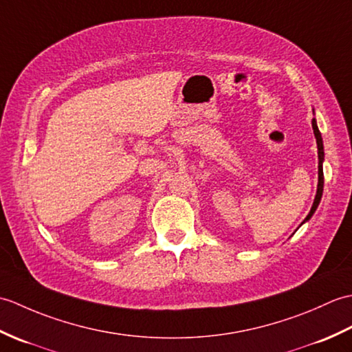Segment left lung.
<instances>
[{
	"label": "left lung",
	"mask_w": 352,
	"mask_h": 352,
	"mask_svg": "<svg viewBox=\"0 0 352 352\" xmlns=\"http://www.w3.org/2000/svg\"><path fill=\"white\" fill-rule=\"evenodd\" d=\"M313 115H315V109H313ZM311 126H313V133H315V138H316V144H318V157H319V184H318V193H316V198H315V203H313V207H311V210H310V213L307 214V218H305L304 221H302V223L304 222H307L311 216H313V213H315V210H316V207H318V204H319V199H320V197H322V186H324V182H322V162H324V145H322V138H320V133H319V129H318V124H316V119L313 118L311 119ZM301 223V226H302Z\"/></svg>",
	"instance_id": "1"
}]
</instances>
